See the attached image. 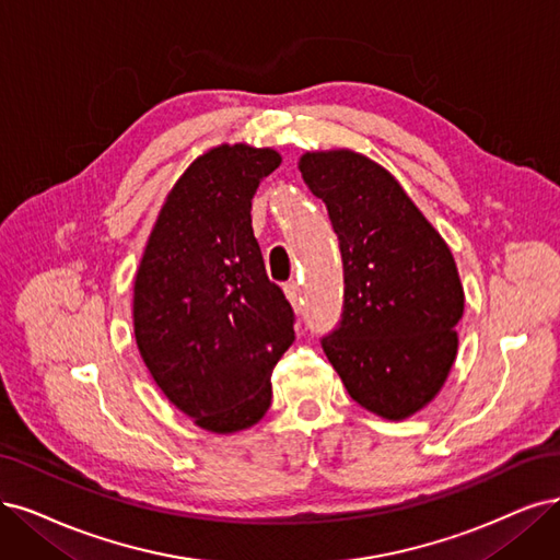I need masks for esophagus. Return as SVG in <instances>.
<instances>
[{
    "label": "esophagus",
    "mask_w": 560,
    "mask_h": 560,
    "mask_svg": "<svg viewBox=\"0 0 560 560\" xmlns=\"http://www.w3.org/2000/svg\"><path fill=\"white\" fill-rule=\"evenodd\" d=\"M283 293H285V298L291 300L293 304H298L300 298H302V288H300L298 281H288V283L283 285Z\"/></svg>",
    "instance_id": "esophagus-1"
}]
</instances>
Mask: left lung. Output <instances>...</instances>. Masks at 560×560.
Listing matches in <instances>:
<instances>
[{
    "label": "left lung",
    "instance_id": "1",
    "mask_svg": "<svg viewBox=\"0 0 560 560\" xmlns=\"http://www.w3.org/2000/svg\"><path fill=\"white\" fill-rule=\"evenodd\" d=\"M304 184L327 207L343 260V312L320 339L348 395L406 420L439 395L457 358L464 288L445 240L383 165L306 152Z\"/></svg>",
    "mask_w": 560,
    "mask_h": 560
}]
</instances>
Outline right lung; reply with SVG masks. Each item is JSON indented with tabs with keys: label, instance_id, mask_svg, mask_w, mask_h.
Wrapping results in <instances>:
<instances>
[{
	"label": "right lung",
	"instance_id": "add662e5",
	"mask_svg": "<svg viewBox=\"0 0 560 560\" xmlns=\"http://www.w3.org/2000/svg\"><path fill=\"white\" fill-rule=\"evenodd\" d=\"M269 148L219 144L175 182L133 283V332L154 383L214 433L254 427L272 404V369L295 314L267 279L252 200L279 168Z\"/></svg>",
	"mask_w": 560,
	"mask_h": 560
}]
</instances>
